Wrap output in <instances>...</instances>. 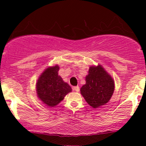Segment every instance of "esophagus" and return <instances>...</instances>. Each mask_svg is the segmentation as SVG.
Listing matches in <instances>:
<instances>
[{"label":"esophagus","instance_id":"esophagus-1","mask_svg":"<svg viewBox=\"0 0 146 146\" xmlns=\"http://www.w3.org/2000/svg\"><path fill=\"white\" fill-rule=\"evenodd\" d=\"M73 90H74L76 92H79V90H80L79 86H74L73 87Z\"/></svg>","mask_w":146,"mask_h":146}]
</instances>
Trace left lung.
<instances>
[{"mask_svg": "<svg viewBox=\"0 0 146 146\" xmlns=\"http://www.w3.org/2000/svg\"><path fill=\"white\" fill-rule=\"evenodd\" d=\"M86 82L80 92L94 108L106 104L110 100L114 90V81L100 65L90 68Z\"/></svg>", "mask_w": 146, "mask_h": 146, "instance_id": "left-lung-1", "label": "left lung"}]
</instances>
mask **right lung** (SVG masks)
I'll return each mask as SVG.
<instances>
[{"label": "right lung", "instance_id": "right-lung-1", "mask_svg": "<svg viewBox=\"0 0 146 146\" xmlns=\"http://www.w3.org/2000/svg\"><path fill=\"white\" fill-rule=\"evenodd\" d=\"M58 65L49 67L42 74L36 83L38 97L45 104L54 107L64 99L72 89L58 76Z\"/></svg>", "mask_w": 146, "mask_h": 146}]
</instances>
